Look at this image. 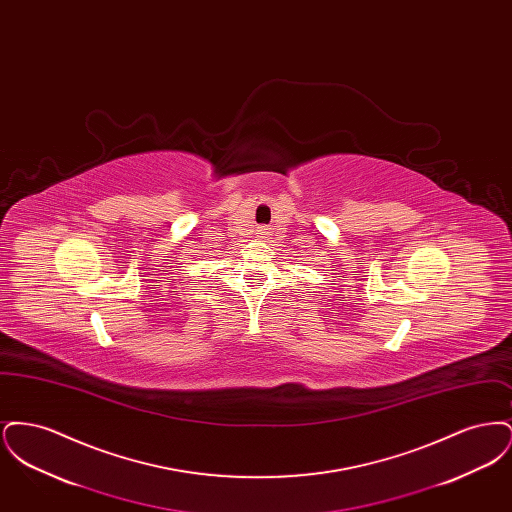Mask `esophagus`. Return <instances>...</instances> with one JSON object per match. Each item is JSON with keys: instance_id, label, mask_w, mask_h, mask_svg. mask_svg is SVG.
<instances>
[{"instance_id": "esophagus-1", "label": "esophagus", "mask_w": 512, "mask_h": 512, "mask_svg": "<svg viewBox=\"0 0 512 512\" xmlns=\"http://www.w3.org/2000/svg\"><path fill=\"white\" fill-rule=\"evenodd\" d=\"M257 232H259V236H261V238H265V236H267V228H259Z\"/></svg>"}]
</instances>
